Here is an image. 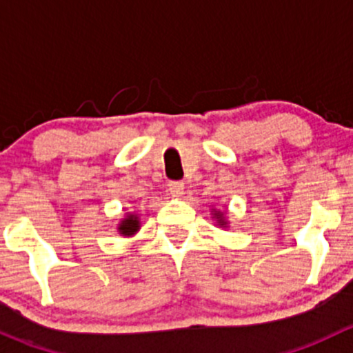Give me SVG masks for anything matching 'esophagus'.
<instances>
[{"mask_svg": "<svg viewBox=\"0 0 353 353\" xmlns=\"http://www.w3.org/2000/svg\"><path fill=\"white\" fill-rule=\"evenodd\" d=\"M169 193L172 194V196L179 198L184 194V184L179 183V181H174V183L169 184Z\"/></svg>", "mask_w": 353, "mask_h": 353, "instance_id": "1", "label": "esophagus"}]
</instances>
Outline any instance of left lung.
<instances>
[{
  "mask_svg": "<svg viewBox=\"0 0 353 353\" xmlns=\"http://www.w3.org/2000/svg\"><path fill=\"white\" fill-rule=\"evenodd\" d=\"M210 215H212V219L215 220V223L219 227H223V229H227V227H229V220H227L225 212H222V210H219V208H212V213H210Z\"/></svg>",
  "mask_w": 353,
  "mask_h": 353,
  "instance_id": "obj_1",
  "label": "left lung"
}]
</instances>
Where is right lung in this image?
<instances>
[{
	"label": "right lung",
	"mask_w": 353,
	"mask_h": 353,
	"mask_svg": "<svg viewBox=\"0 0 353 353\" xmlns=\"http://www.w3.org/2000/svg\"><path fill=\"white\" fill-rule=\"evenodd\" d=\"M140 215L137 212H128L117 223V234H121L123 237H133L140 230Z\"/></svg>",
	"instance_id": "right-lung-1"
}]
</instances>
